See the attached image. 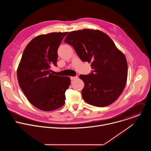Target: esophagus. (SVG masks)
<instances>
[{"mask_svg":"<svg viewBox=\"0 0 151 151\" xmlns=\"http://www.w3.org/2000/svg\"><path fill=\"white\" fill-rule=\"evenodd\" d=\"M77 78H78V76H71L70 77L71 80H75V79H76Z\"/></svg>","mask_w":151,"mask_h":151,"instance_id":"esophagus-1","label":"esophagus"}]
</instances>
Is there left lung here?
Wrapping results in <instances>:
<instances>
[{
    "mask_svg": "<svg viewBox=\"0 0 151 151\" xmlns=\"http://www.w3.org/2000/svg\"><path fill=\"white\" fill-rule=\"evenodd\" d=\"M64 42L93 69L88 75L79 76L84 82L82 96L85 102L105 107L115 101L125 87L128 66L125 56L110 37L99 30L84 29L69 32Z\"/></svg>",
    "mask_w": 151,
    "mask_h": 151,
    "instance_id": "obj_1",
    "label": "left lung"
}]
</instances>
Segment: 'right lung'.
<instances>
[{
  "label": "right lung",
  "instance_id": "right-lung-1",
  "mask_svg": "<svg viewBox=\"0 0 151 151\" xmlns=\"http://www.w3.org/2000/svg\"><path fill=\"white\" fill-rule=\"evenodd\" d=\"M68 32H53L33 38L26 47L17 68L20 88L36 108L52 111L65 103V92L70 85L68 76L51 73L57 65V50Z\"/></svg>",
  "mask_w": 151,
  "mask_h": 151
}]
</instances>
